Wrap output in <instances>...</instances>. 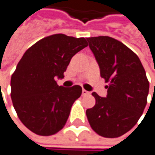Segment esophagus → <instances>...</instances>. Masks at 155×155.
Wrapping results in <instances>:
<instances>
[{
	"mask_svg": "<svg viewBox=\"0 0 155 155\" xmlns=\"http://www.w3.org/2000/svg\"><path fill=\"white\" fill-rule=\"evenodd\" d=\"M89 94L90 92L88 91H86V90L84 89L82 90V95H83V96H86V95H89Z\"/></svg>",
	"mask_w": 155,
	"mask_h": 155,
	"instance_id": "34e87169",
	"label": "esophagus"
}]
</instances>
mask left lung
Returning <instances> with one entry per match:
<instances>
[{"mask_svg": "<svg viewBox=\"0 0 155 155\" xmlns=\"http://www.w3.org/2000/svg\"><path fill=\"white\" fill-rule=\"evenodd\" d=\"M106 85L105 97L92 92L96 104L86 110L91 128L100 136L117 138L136 125L147 104L149 83L134 51L109 36L87 38ZM155 87V86H154Z\"/></svg>", "mask_w": 155, "mask_h": 155, "instance_id": "left-lung-1", "label": "left lung"}]
</instances>
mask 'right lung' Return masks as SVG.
Here are the masks:
<instances>
[{
  "label": "right lung",
  "instance_id": "add662e5",
  "mask_svg": "<svg viewBox=\"0 0 155 155\" xmlns=\"http://www.w3.org/2000/svg\"><path fill=\"white\" fill-rule=\"evenodd\" d=\"M87 45L84 37L56 34L38 41L22 56L11 77V98L20 120L31 132L49 136L64 127L82 88L59 86L56 79L64 78L71 59Z\"/></svg>",
  "mask_w": 155,
  "mask_h": 155
}]
</instances>
